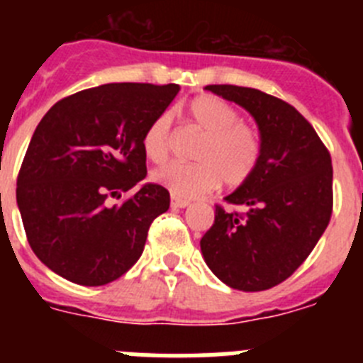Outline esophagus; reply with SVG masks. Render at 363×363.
Here are the masks:
<instances>
[{
	"label": "esophagus",
	"instance_id": "1",
	"mask_svg": "<svg viewBox=\"0 0 363 363\" xmlns=\"http://www.w3.org/2000/svg\"><path fill=\"white\" fill-rule=\"evenodd\" d=\"M171 205L174 207V209H185V207H189V205H191V201L184 200V198L172 196L171 198Z\"/></svg>",
	"mask_w": 363,
	"mask_h": 363
}]
</instances>
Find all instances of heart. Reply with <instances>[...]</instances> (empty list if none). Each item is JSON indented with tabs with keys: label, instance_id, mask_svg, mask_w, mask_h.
Wrapping results in <instances>:
<instances>
[{
	"label": "heart",
	"instance_id": "b5f03b06",
	"mask_svg": "<svg viewBox=\"0 0 363 363\" xmlns=\"http://www.w3.org/2000/svg\"><path fill=\"white\" fill-rule=\"evenodd\" d=\"M191 121L205 134L194 152L196 163H171L152 172V179L178 198H196L223 182L236 189L251 178L262 158V134L255 125L240 120L238 108L213 94H201L187 105ZM172 116L160 112L147 125L142 147L152 163L171 154Z\"/></svg>",
	"mask_w": 363,
	"mask_h": 363
}]
</instances>
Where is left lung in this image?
<instances>
[{"label": "left lung", "mask_w": 363, "mask_h": 363, "mask_svg": "<svg viewBox=\"0 0 363 363\" xmlns=\"http://www.w3.org/2000/svg\"><path fill=\"white\" fill-rule=\"evenodd\" d=\"M207 91L242 105L262 134L256 171L216 205L200 245L211 271L233 289H271L307 259L333 214V163L313 125L280 98L236 85Z\"/></svg>", "instance_id": "left-lung-1"}]
</instances>
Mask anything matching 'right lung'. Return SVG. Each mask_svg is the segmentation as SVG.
<instances>
[{
  "label": "right lung",
  "instance_id": "obj_1",
  "mask_svg": "<svg viewBox=\"0 0 363 363\" xmlns=\"http://www.w3.org/2000/svg\"><path fill=\"white\" fill-rule=\"evenodd\" d=\"M179 85L107 83L60 99L36 127L18 174L16 200L34 255L85 287L111 284L142 256L149 227L171 203L147 184L142 138Z\"/></svg>",
  "mask_w": 363,
  "mask_h": 363
}]
</instances>
